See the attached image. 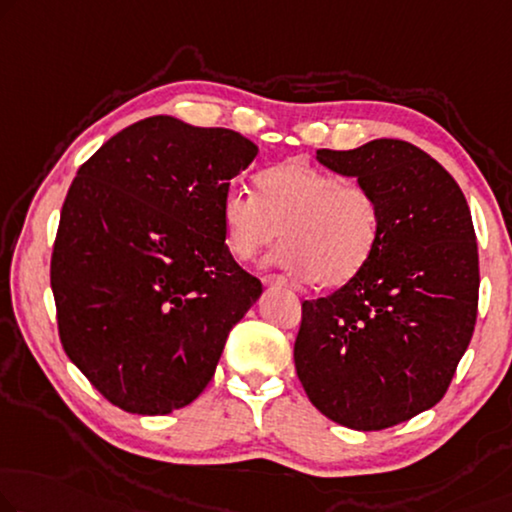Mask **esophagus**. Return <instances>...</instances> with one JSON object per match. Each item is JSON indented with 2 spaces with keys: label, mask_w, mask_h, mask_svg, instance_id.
<instances>
[{
  "label": "esophagus",
  "mask_w": 512,
  "mask_h": 512,
  "mask_svg": "<svg viewBox=\"0 0 512 512\" xmlns=\"http://www.w3.org/2000/svg\"><path fill=\"white\" fill-rule=\"evenodd\" d=\"M262 282L266 287H285L287 285V280L282 276H264Z\"/></svg>",
  "instance_id": "1"
}]
</instances>
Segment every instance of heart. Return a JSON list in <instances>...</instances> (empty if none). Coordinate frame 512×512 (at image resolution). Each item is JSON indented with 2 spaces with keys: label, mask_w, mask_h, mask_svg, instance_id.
I'll return each mask as SVG.
<instances>
[{
  "label": "heart",
  "mask_w": 512,
  "mask_h": 512,
  "mask_svg": "<svg viewBox=\"0 0 512 512\" xmlns=\"http://www.w3.org/2000/svg\"><path fill=\"white\" fill-rule=\"evenodd\" d=\"M220 216L225 246L236 259L248 262L285 239L276 264L324 289L361 276L381 232L379 204L368 188L305 160L264 170L257 197L230 190Z\"/></svg>",
  "instance_id": "heart-1"
}]
</instances>
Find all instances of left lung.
I'll return each mask as SVG.
<instances>
[{
    "label": "left lung",
    "mask_w": 512,
    "mask_h": 512,
    "mask_svg": "<svg viewBox=\"0 0 512 512\" xmlns=\"http://www.w3.org/2000/svg\"><path fill=\"white\" fill-rule=\"evenodd\" d=\"M375 195L381 232L361 276L303 301L296 375L310 402L352 430H384L437 404L478 315V246L460 186L402 140L319 149Z\"/></svg>",
    "instance_id": "obj_1"
}]
</instances>
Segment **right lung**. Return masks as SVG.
Wrapping results in <instances>:
<instances>
[{
	"label": "right lung",
	"mask_w": 512,
	"mask_h": 512,
	"mask_svg": "<svg viewBox=\"0 0 512 512\" xmlns=\"http://www.w3.org/2000/svg\"><path fill=\"white\" fill-rule=\"evenodd\" d=\"M257 147L230 128L149 117L110 137L61 207L50 285L61 347L128 414L186 407L262 282L225 246L230 181Z\"/></svg>",
	"instance_id": "right-lung-1"
}]
</instances>
